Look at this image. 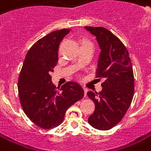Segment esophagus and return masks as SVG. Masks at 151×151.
Instances as JSON below:
<instances>
[{"label": "esophagus", "mask_w": 151, "mask_h": 151, "mask_svg": "<svg viewBox=\"0 0 151 151\" xmlns=\"http://www.w3.org/2000/svg\"><path fill=\"white\" fill-rule=\"evenodd\" d=\"M83 91H84V96H87V93H88V88H83Z\"/></svg>", "instance_id": "34e87169"}]
</instances>
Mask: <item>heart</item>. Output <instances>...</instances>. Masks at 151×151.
I'll list each match as a JSON object with an SVG mask.
<instances>
[{
    "mask_svg": "<svg viewBox=\"0 0 151 151\" xmlns=\"http://www.w3.org/2000/svg\"><path fill=\"white\" fill-rule=\"evenodd\" d=\"M88 42H88V41H87V40H83V41H82V43H81V45L84 44V43H88Z\"/></svg>",
    "mask_w": 151,
    "mask_h": 151,
    "instance_id": "1",
    "label": "heart"
}]
</instances>
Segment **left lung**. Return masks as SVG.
<instances>
[{
    "instance_id": "1",
    "label": "left lung",
    "mask_w": 151,
    "mask_h": 151,
    "mask_svg": "<svg viewBox=\"0 0 151 151\" xmlns=\"http://www.w3.org/2000/svg\"><path fill=\"white\" fill-rule=\"evenodd\" d=\"M96 37L100 48L96 78L104 79L99 93L88 92L95 104L88 117L89 124L100 130L110 129L119 122L132 102L134 73L127 48L110 31L104 27H85Z\"/></svg>"
}]
</instances>
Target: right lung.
Returning a JSON list of instances; mask_svg holds the SVG:
<instances>
[{"mask_svg": "<svg viewBox=\"0 0 151 151\" xmlns=\"http://www.w3.org/2000/svg\"><path fill=\"white\" fill-rule=\"evenodd\" d=\"M69 32V29L54 31L34 43L19 76L18 93L24 113L45 129L58 126L67 109L84 95L83 88L72 81L57 90L50 75L58 63L60 42Z\"/></svg>", "mask_w": 151, "mask_h": 151, "instance_id": "add662e5", "label": "right lung"}]
</instances>
